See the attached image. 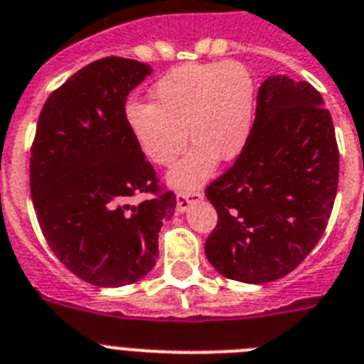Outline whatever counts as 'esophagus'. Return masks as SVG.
I'll return each instance as SVG.
<instances>
[{"label": "esophagus", "mask_w": 364, "mask_h": 364, "mask_svg": "<svg viewBox=\"0 0 364 364\" xmlns=\"http://www.w3.org/2000/svg\"><path fill=\"white\" fill-rule=\"evenodd\" d=\"M203 199V191H180L176 195V212H186L193 203Z\"/></svg>", "instance_id": "esophagus-1"}]
</instances>
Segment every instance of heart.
I'll return each instance as SVG.
<instances>
[{
    "instance_id": "obj_1",
    "label": "heart",
    "mask_w": 364,
    "mask_h": 364,
    "mask_svg": "<svg viewBox=\"0 0 364 364\" xmlns=\"http://www.w3.org/2000/svg\"><path fill=\"white\" fill-rule=\"evenodd\" d=\"M152 104L126 106V126L146 160L161 167L176 161L189 139L193 150L169 175L176 188H197L215 161L234 160L247 141L255 81L238 61L186 65L152 87ZM188 132H186L185 130Z\"/></svg>"
}]
</instances>
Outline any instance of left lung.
<instances>
[{"mask_svg":"<svg viewBox=\"0 0 364 364\" xmlns=\"http://www.w3.org/2000/svg\"><path fill=\"white\" fill-rule=\"evenodd\" d=\"M338 188V146L322 95L272 76L234 165L206 188L218 212L204 251L223 277L262 284L296 269L322 238Z\"/></svg>","mask_w":364,"mask_h":364,"instance_id":"1","label":"left lung"}]
</instances>
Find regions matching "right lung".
I'll list each match as a JSON object with an SVG mask.
<instances>
[{
  "label": "right lung",
  "instance_id": "1",
  "mask_svg": "<svg viewBox=\"0 0 364 364\" xmlns=\"http://www.w3.org/2000/svg\"><path fill=\"white\" fill-rule=\"evenodd\" d=\"M150 72L134 59H98L48 96L38 115L29 161L35 214L65 268L95 287L145 277L161 225L175 214V193L126 126V96Z\"/></svg>",
  "mask_w": 364,
  "mask_h": 364
}]
</instances>
